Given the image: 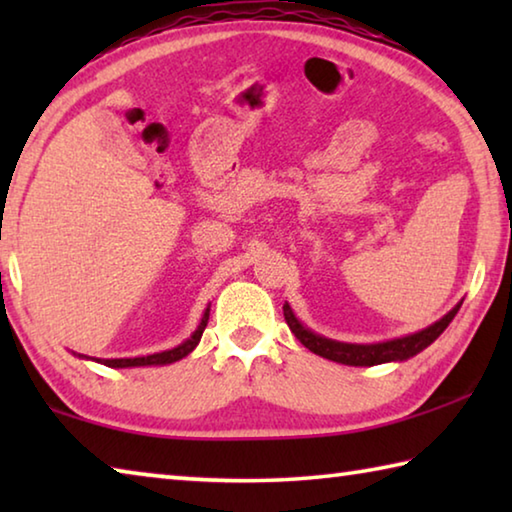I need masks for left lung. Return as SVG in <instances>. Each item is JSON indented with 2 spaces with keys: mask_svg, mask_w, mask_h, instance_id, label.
<instances>
[{
  "mask_svg": "<svg viewBox=\"0 0 512 512\" xmlns=\"http://www.w3.org/2000/svg\"><path fill=\"white\" fill-rule=\"evenodd\" d=\"M461 309V305H456L447 316H443L438 323H433L431 327L422 329L418 334L404 336V339H395V341H386V343H375V345H352V343H339V341H329L318 336L314 332H309L307 327H302L289 305H284V320L296 339L305 345L307 350H311L318 357L336 361V363H345V366H377V363H386V361H404L413 357V354L422 352L427 345L438 339L440 334L445 332L447 325L452 323L456 311Z\"/></svg>",
  "mask_w": 512,
  "mask_h": 512,
  "instance_id": "obj_1",
  "label": "left lung"
}]
</instances>
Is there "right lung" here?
<instances>
[{
    "label": "right lung",
    "mask_w": 512,
    "mask_h": 512,
    "mask_svg": "<svg viewBox=\"0 0 512 512\" xmlns=\"http://www.w3.org/2000/svg\"><path fill=\"white\" fill-rule=\"evenodd\" d=\"M207 320H210V309L203 314L201 325H198L196 332L192 334V339H187L183 345H178V348L167 350V352H158V354H149V357H135V359H106L103 361V366H110V368H131V366H162V363H173L178 359L187 357L189 352H192L198 341H201V336L207 327Z\"/></svg>",
    "instance_id": "right-lung-1"
}]
</instances>
